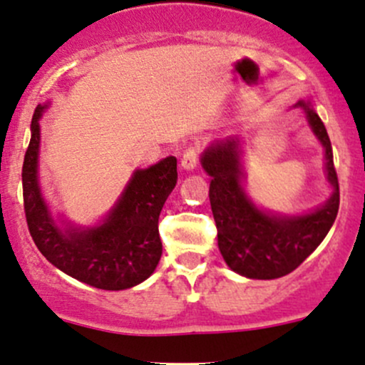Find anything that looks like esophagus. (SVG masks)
I'll return each instance as SVG.
<instances>
[{"label": "esophagus", "mask_w": 365, "mask_h": 365, "mask_svg": "<svg viewBox=\"0 0 365 365\" xmlns=\"http://www.w3.org/2000/svg\"><path fill=\"white\" fill-rule=\"evenodd\" d=\"M197 160H199V147L197 145H192V147L187 148L182 155V168L187 171H192L195 166H197Z\"/></svg>", "instance_id": "esophagus-1"}]
</instances>
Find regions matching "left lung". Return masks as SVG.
Returning <instances> with one entry per match:
<instances>
[{
	"mask_svg": "<svg viewBox=\"0 0 365 365\" xmlns=\"http://www.w3.org/2000/svg\"><path fill=\"white\" fill-rule=\"evenodd\" d=\"M325 150V178L332 194L313 212L283 215L262 210L245 192L243 140H217L202 152L201 166L212 176L210 202L217 224L218 250L234 273L252 279H274L292 273L331 231L339 210V183L327 129L309 101H297Z\"/></svg>",
	"mask_w": 365,
	"mask_h": 365,
	"instance_id": "8db88e82",
	"label": "left lung"
}]
</instances>
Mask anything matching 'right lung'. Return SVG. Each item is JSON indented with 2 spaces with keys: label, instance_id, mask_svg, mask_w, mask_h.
<instances>
[{
  "label": "right lung",
  "instance_id": "1",
  "mask_svg": "<svg viewBox=\"0 0 365 365\" xmlns=\"http://www.w3.org/2000/svg\"><path fill=\"white\" fill-rule=\"evenodd\" d=\"M48 105H38L22 164V194L28 227L38 250L57 269L103 290H125L155 271L163 255L159 215L178 180L176 157L136 170L113 208L91 227L53 218L38 178L40 118Z\"/></svg>",
  "mask_w": 365,
  "mask_h": 365
}]
</instances>
